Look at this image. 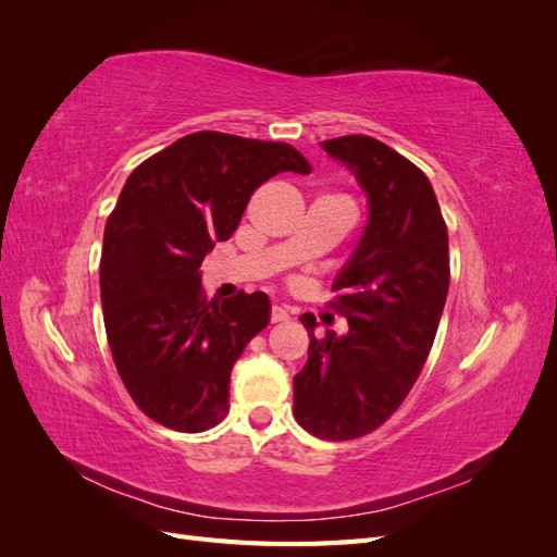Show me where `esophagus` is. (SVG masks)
Returning <instances> with one entry per match:
<instances>
[{
    "label": "esophagus",
    "instance_id": "34e87169",
    "mask_svg": "<svg viewBox=\"0 0 557 557\" xmlns=\"http://www.w3.org/2000/svg\"><path fill=\"white\" fill-rule=\"evenodd\" d=\"M288 318H290V313L283 307H272V323H285Z\"/></svg>",
    "mask_w": 557,
    "mask_h": 557
}]
</instances>
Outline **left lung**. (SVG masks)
<instances>
[{
	"mask_svg": "<svg viewBox=\"0 0 557 557\" xmlns=\"http://www.w3.org/2000/svg\"><path fill=\"white\" fill-rule=\"evenodd\" d=\"M323 148L356 174L369 223L330 307L348 334L309 332V360L295 376V420L318 440L348 442L381 428L420 376L446 305L448 230L430 178L379 139L348 134Z\"/></svg>",
	"mask_w": 557,
	"mask_h": 557,
	"instance_id": "8db88e82",
	"label": "left lung"
}]
</instances>
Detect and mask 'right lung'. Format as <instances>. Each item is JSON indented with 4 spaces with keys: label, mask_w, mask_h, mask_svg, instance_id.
Wrapping results in <instances>:
<instances>
[{
    "label": "right lung",
    "mask_w": 557,
    "mask_h": 557,
    "mask_svg": "<svg viewBox=\"0 0 557 557\" xmlns=\"http://www.w3.org/2000/svg\"><path fill=\"white\" fill-rule=\"evenodd\" d=\"M281 172L309 174L290 144L195 132L144 160L107 227L99 285L107 339L134 404L176 432L230 409V374L269 323V297L207 299L199 267L237 230L248 199Z\"/></svg>",
    "instance_id": "add662e5"
}]
</instances>
